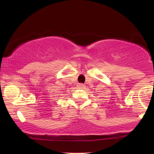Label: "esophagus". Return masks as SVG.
<instances>
[{"mask_svg":"<svg viewBox=\"0 0 154 154\" xmlns=\"http://www.w3.org/2000/svg\"><path fill=\"white\" fill-rule=\"evenodd\" d=\"M77 88H79V89H82V88H85V85L82 84H78L77 85Z\"/></svg>","mask_w":154,"mask_h":154,"instance_id":"obj_1","label":"esophagus"}]
</instances>
